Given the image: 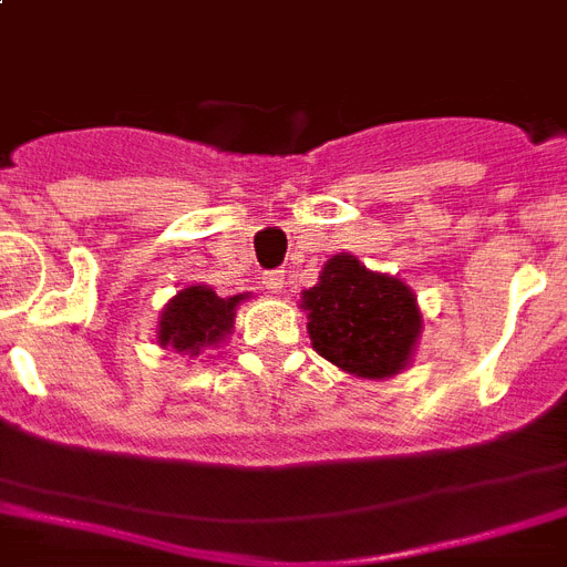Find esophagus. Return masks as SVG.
<instances>
[{
    "label": "esophagus",
    "instance_id": "obj_1",
    "mask_svg": "<svg viewBox=\"0 0 567 567\" xmlns=\"http://www.w3.org/2000/svg\"><path fill=\"white\" fill-rule=\"evenodd\" d=\"M260 284H264V287L269 289V292H280V289H284V275H280V272H266Z\"/></svg>",
    "mask_w": 567,
    "mask_h": 567
}]
</instances>
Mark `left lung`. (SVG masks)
Returning <instances> with one entry per match:
<instances>
[{
	"label": "left lung",
	"mask_w": 567,
	"mask_h": 567,
	"mask_svg": "<svg viewBox=\"0 0 567 567\" xmlns=\"http://www.w3.org/2000/svg\"><path fill=\"white\" fill-rule=\"evenodd\" d=\"M301 307L310 316L307 333L318 357L368 379L400 373L423 327L411 289L368 272L353 255L330 257Z\"/></svg>",
	"instance_id": "1"
}]
</instances>
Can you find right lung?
I'll list each match as a JSON object with an SVG mask.
<instances>
[{"label":"right lung","instance_id":"1","mask_svg":"<svg viewBox=\"0 0 567 567\" xmlns=\"http://www.w3.org/2000/svg\"><path fill=\"white\" fill-rule=\"evenodd\" d=\"M243 301V295L234 298H219L208 287H188L182 289L176 298L162 312L158 321V344L188 353V359H196L203 348L217 344L231 333L234 310Z\"/></svg>","mask_w":567,"mask_h":567}]
</instances>
